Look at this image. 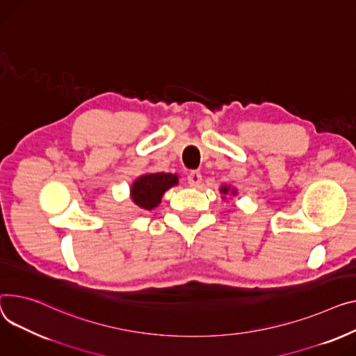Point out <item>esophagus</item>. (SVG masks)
<instances>
[{
	"mask_svg": "<svg viewBox=\"0 0 356 356\" xmlns=\"http://www.w3.org/2000/svg\"><path fill=\"white\" fill-rule=\"evenodd\" d=\"M187 181L192 187H197L202 181V175L200 172H191V175L187 176Z\"/></svg>",
	"mask_w": 356,
	"mask_h": 356,
	"instance_id": "34e87169",
	"label": "esophagus"
}]
</instances>
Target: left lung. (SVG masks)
Listing matches in <instances>:
<instances>
[{"label": "left lung", "mask_w": 356, "mask_h": 356, "mask_svg": "<svg viewBox=\"0 0 356 356\" xmlns=\"http://www.w3.org/2000/svg\"><path fill=\"white\" fill-rule=\"evenodd\" d=\"M219 191H220V193L223 195V197H222L223 200H226V196H227V195H230V196H236V195H238V191H236L234 187H230V186H227V184L220 186Z\"/></svg>", "instance_id": "8db88e82"}]
</instances>
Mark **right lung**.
Returning a JSON list of instances; mask_svg holds the SVG:
<instances>
[{
  "label": "right lung",
  "mask_w": 356,
  "mask_h": 356,
  "mask_svg": "<svg viewBox=\"0 0 356 356\" xmlns=\"http://www.w3.org/2000/svg\"><path fill=\"white\" fill-rule=\"evenodd\" d=\"M179 184V176L172 173H146L138 176L130 186V197L140 209H156L163 195Z\"/></svg>",
  "instance_id": "add662e5"
}]
</instances>
